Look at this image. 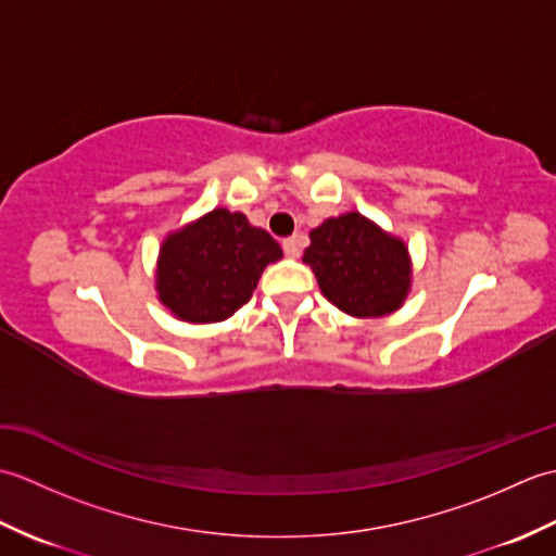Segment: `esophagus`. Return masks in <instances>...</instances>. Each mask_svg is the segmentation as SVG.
<instances>
[{
    "instance_id": "34e87169",
    "label": "esophagus",
    "mask_w": 556,
    "mask_h": 556,
    "mask_svg": "<svg viewBox=\"0 0 556 556\" xmlns=\"http://www.w3.org/2000/svg\"><path fill=\"white\" fill-rule=\"evenodd\" d=\"M281 248H285V253L289 255V257H299L301 255V236H289V239H285L281 241Z\"/></svg>"
}]
</instances>
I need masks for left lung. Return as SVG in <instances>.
Returning <instances> with one entry per match:
<instances>
[{"label":"left lung","mask_w":556,"mask_h":556,"mask_svg":"<svg viewBox=\"0 0 556 556\" xmlns=\"http://www.w3.org/2000/svg\"><path fill=\"white\" fill-rule=\"evenodd\" d=\"M303 263L315 271L325 299L356 317H380L404 303L410 260L404 241L358 212L325 219L311 231Z\"/></svg>","instance_id":"obj_1"}]
</instances>
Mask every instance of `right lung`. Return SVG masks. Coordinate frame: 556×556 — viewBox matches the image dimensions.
I'll return each instance as SVG.
<instances>
[{
    "mask_svg": "<svg viewBox=\"0 0 556 556\" xmlns=\"http://www.w3.org/2000/svg\"><path fill=\"white\" fill-rule=\"evenodd\" d=\"M279 257V243L241 212L212 210L162 243L160 301L186 323L227 320L251 301L263 269Z\"/></svg>",
    "mask_w": 556,
    "mask_h": 556,
    "instance_id": "1",
    "label": "right lung"
}]
</instances>
